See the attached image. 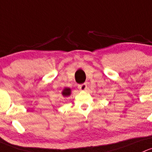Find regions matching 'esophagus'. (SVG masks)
Segmentation results:
<instances>
[{"instance_id": "1", "label": "esophagus", "mask_w": 152, "mask_h": 152, "mask_svg": "<svg viewBox=\"0 0 152 152\" xmlns=\"http://www.w3.org/2000/svg\"><path fill=\"white\" fill-rule=\"evenodd\" d=\"M78 88H79L80 91H86L87 89V84L86 83L80 84V85L78 86Z\"/></svg>"}]
</instances>
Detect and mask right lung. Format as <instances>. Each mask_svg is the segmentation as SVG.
<instances>
[{"label":"right lung","instance_id":"right-lung-1","mask_svg":"<svg viewBox=\"0 0 152 152\" xmlns=\"http://www.w3.org/2000/svg\"><path fill=\"white\" fill-rule=\"evenodd\" d=\"M70 94H71V89L69 88H65L63 91H62V95L64 96H66V97L70 96Z\"/></svg>","mask_w":152,"mask_h":152}]
</instances>
